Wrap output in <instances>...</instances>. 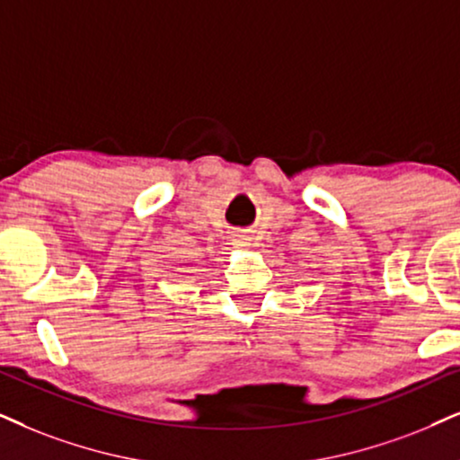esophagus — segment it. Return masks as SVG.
<instances>
[{
	"label": "esophagus",
	"instance_id": "1",
	"mask_svg": "<svg viewBox=\"0 0 460 460\" xmlns=\"http://www.w3.org/2000/svg\"><path fill=\"white\" fill-rule=\"evenodd\" d=\"M234 243L235 248H242V250H248V248H252V237L250 235H246V234H235L234 235Z\"/></svg>",
	"mask_w": 460,
	"mask_h": 460
}]
</instances>
